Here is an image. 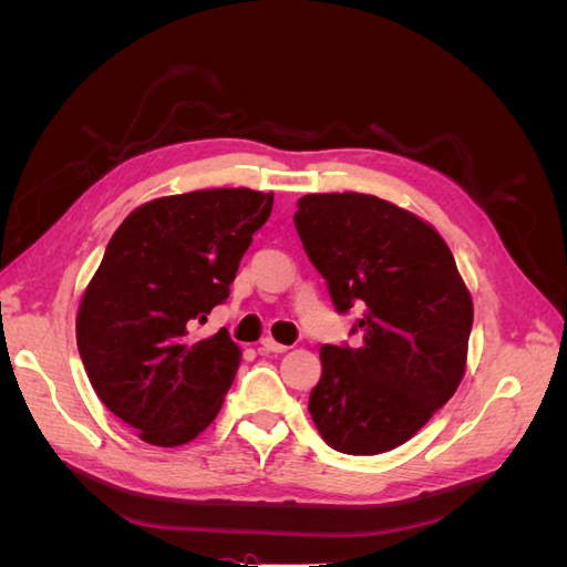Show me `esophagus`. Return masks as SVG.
Segmentation results:
<instances>
[{
  "instance_id": "34e87169",
  "label": "esophagus",
  "mask_w": 567,
  "mask_h": 567,
  "mask_svg": "<svg viewBox=\"0 0 567 567\" xmlns=\"http://www.w3.org/2000/svg\"><path fill=\"white\" fill-rule=\"evenodd\" d=\"M260 346H262V350H267V352H277V354H281V352H286L288 350V346H284V342H277V340H274V338H262V342H260Z\"/></svg>"
}]
</instances>
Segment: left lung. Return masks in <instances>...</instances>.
Segmentation results:
<instances>
[{"label": "left lung", "instance_id": "8db88e82", "mask_svg": "<svg viewBox=\"0 0 567 567\" xmlns=\"http://www.w3.org/2000/svg\"><path fill=\"white\" fill-rule=\"evenodd\" d=\"M296 229L336 312L364 307L359 346H323L310 414L329 447L371 456L400 447L456 392L473 302L442 236L367 194H310Z\"/></svg>", "mask_w": 567, "mask_h": 567}]
</instances>
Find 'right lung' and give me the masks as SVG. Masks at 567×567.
<instances>
[{
	"label": "right lung",
	"instance_id": "add662e5",
	"mask_svg": "<svg viewBox=\"0 0 567 567\" xmlns=\"http://www.w3.org/2000/svg\"><path fill=\"white\" fill-rule=\"evenodd\" d=\"M271 194L208 188L156 198L125 217L78 312V350L99 400L156 447L208 427L241 350L196 323L229 298L238 262L271 213Z\"/></svg>",
	"mask_w": 567,
	"mask_h": 567
}]
</instances>
